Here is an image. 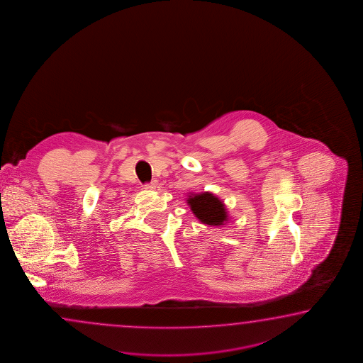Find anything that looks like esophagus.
<instances>
[{"label":"esophagus","mask_w":363,"mask_h":363,"mask_svg":"<svg viewBox=\"0 0 363 363\" xmlns=\"http://www.w3.org/2000/svg\"><path fill=\"white\" fill-rule=\"evenodd\" d=\"M157 184H158V182H157V180H152L150 183H147V184L144 185V188H145V189H155Z\"/></svg>","instance_id":"34e87169"}]
</instances>
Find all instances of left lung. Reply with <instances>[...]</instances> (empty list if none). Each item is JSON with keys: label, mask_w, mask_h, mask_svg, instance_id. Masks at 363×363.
<instances>
[{"label": "left lung", "mask_w": 363, "mask_h": 363, "mask_svg": "<svg viewBox=\"0 0 363 363\" xmlns=\"http://www.w3.org/2000/svg\"><path fill=\"white\" fill-rule=\"evenodd\" d=\"M186 203L191 207L196 218L207 225L219 227L229 219L224 203L216 196H213V193L191 194L186 199Z\"/></svg>", "instance_id": "obj_1"}]
</instances>
